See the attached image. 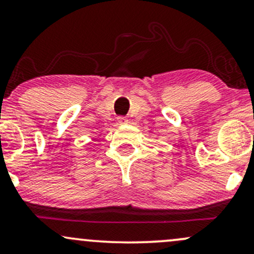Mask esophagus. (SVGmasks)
<instances>
[{"instance_id": "obj_1", "label": "esophagus", "mask_w": 254, "mask_h": 254, "mask_svg": "<svg viewBox=\"0 0 254 254\" xmlns=\"http://www.w3.org/2000/svg\"><path fill=\"white\" fill-rule=\"evenodd\" d=\"M117 121L119 124H127V122H129V119H127V117H124V116H119V117L117 118Z\"/></svg>"}]
</instances>
